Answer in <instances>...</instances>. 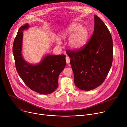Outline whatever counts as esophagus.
<instances>
[{
    "label": "esophagus",
    "mask_w": 127,
    "mask_h": 127,
    "mask_svg": "<svg viewBox=\"0 0 127 127\" xmlns=\"http://www.w3.org/2000/svg\"><path fill=\"white\" fill-rule=\"evenodd\" d=\"M66 63H67V64H69V62H70V58L69 57H66Z\"/></svg>",
    "instance_id": "1"
}]
</instances>
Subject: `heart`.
Returning <instances> with one entry per match:
<instances>
[{
  "instance_id": "heart-1",
  "label": "heart",
  "mask_w": 127,
  "mask_h": 127,
  "mask_svg": "<svg viewBox=\"0 0 127 127\" xmlns=\"http://www.w3.org/2000/svg\"><path fill=\"white\" fill-rule=\"evenodd\" d=\"M63 38H69L68 45L70 48L75 50L82 49L87 43L89 37V31L84 26L78 23H75L69 25L65 28L62 33ZM57 42L61 43L58 38Z\"/></svg>"
}]
</instances>
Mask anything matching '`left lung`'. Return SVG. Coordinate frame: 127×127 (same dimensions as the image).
Returning <instances> with one entry per match:
<instances>
[{"label":"left lung","mask_w":127,"mask_h":127,"mask_svg":"<svg viewBox=\"0 0 127 127\" xmlns=\"http://www.w3.org/2000/svg\"><path fill=\"white\" fill-rule=\"evenodd\" d=\"M94 30L90 41L77 50H67L74 75V83L79 89L89 91L102 84L113 61V40L103 22L94 15Z\"/></svg>","instance_id":"1"}]
</instances>
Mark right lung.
Returning <instances> with one entry per match:
<instances>
[{"instance_id":"obj_1","label":"right lung","mask_w":127,"mask_h":127,"mask_svg":"<svg viewBox=\"0 0 127 127\" xmlns=\"http://www.w3.org/2000/svg\"><path fill=\"white\" fill-rule=\"evenodd\" d=\"M28 24L19 28L13 45L16 69L19 76L29 88L41 94H49L58 87V77L66 64L65 55L46 56L42 61L33 65L27 62L22 55L23 31Z\"/></svg>"}]
</instances>
